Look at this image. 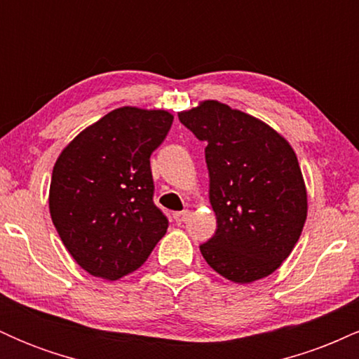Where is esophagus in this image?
Listing matches in <instances>:
<instances>
[{"mask_svg": "<svg viewBox=\"0 0 359 359\" xmlns=\"http://www.w3.org/2000/svg\"><path fill=\"white\" fill-rule=\"evenodd\" d=\"M189 214H191V212H189L187 209H184V211H180V212H174V219L177 222H184V221H187Z\"/></svg>", "mask_w": 359, "mask_h": 359, "instance_id": "obj_1", "label": "esophagus"}]
</instances>
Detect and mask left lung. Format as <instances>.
<instances>
[{
	"label": "left lung",
	"instance_id": "8db88e82",
	"mask_svg": "<svg viewBox=\"0 0 359 359\" xmlns=\"http://www.w3.org/2000/svg\"><path fill=\"white\" fill-rule=\"evenodd\" d=\"M208 143L209 199L217 229L199 246L224 278L250 283L269 277L294 250L307 217V192L287 140L259 119L217 101L179 113Z\"/></svg>",
	"mask_w": 359,
	"mask_h": 359
}]
</instances>
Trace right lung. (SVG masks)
Instances as JSON below:
<instances>
[{
    "label": "right lung",
    "mask_w": 359,
    "mask_h": 359,
    "mask_svg": "<svg viewBox=\"0 0 359 359\" xmlns=\"http://www.w3.org/2000/svg\"><path fill=\"white\" fill-rule=\"evenodd\" d=\"M174 116L119 108L64 148L52 172L50 216L62 243L88 273L118 280L145 263L168 219L154 203L150 156Z\"/></svg>",
    "instance_id": "obj_1"
}]
</instances>
